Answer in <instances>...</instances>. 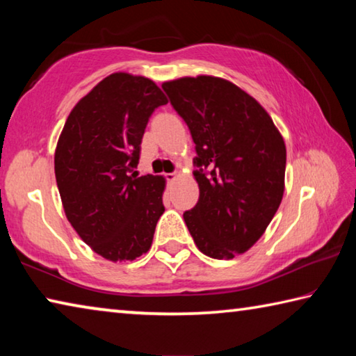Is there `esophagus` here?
I'll return each mask as SVG.
<instances>
[{
	"label": "esophagus",
	"mask_w": 356,
	"mask_h": 356,
	"mask_svg": "<svg viewBox=\"0 0 356 356\" xmlns=\"http://www.w3.org/2000/svg\"><path fill=\"white\" fill-rule=\"evenodd\" d=\"M179 176V172H170V174H165V177L170 180V182H172V180H176Z\"/></svg>",
	"instance_id": "1"
}]
</instances>
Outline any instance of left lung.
<instances>
[{"label": "left lung", "mask_w": 356, "mask_h": 356, "mask_svg": "<svg viewBox=\"0 0 356 356\" xmlns=\"http://www.w3.org/2000/svg\"><path fill=\"white\" fill-rule=\"evenodd\" d=\"M188 125L200 200L184 213L201 252L232 259L248 251L284 195L286 144L256 99L218 76L161 84Z\"/></svg>", "instance_id": "left-lung-1"}]
</instances>
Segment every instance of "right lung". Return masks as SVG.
Segmentation results:
<instances>
[{
	"mask_svg": "<svg viewBox=\"0 0 356 356\" xmlns=\"http://www.w3.org/2000/svg\"><path fill=\"white\" fill-rule=\"evenodd\" d=\"M166 104L152 80L116 72L78 102L58 140L55 174L65 216L108 261L147 252L165 212V177L131 171L149 118Z\"/></svg>",
	"mask_w": 356,
	"mask_h": 356,
	"instance_id": "obj_1",
	"label": "right lung"
}]
</instances>
